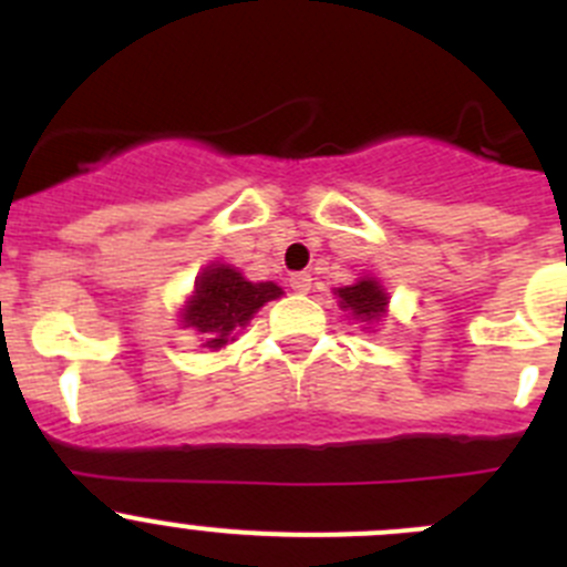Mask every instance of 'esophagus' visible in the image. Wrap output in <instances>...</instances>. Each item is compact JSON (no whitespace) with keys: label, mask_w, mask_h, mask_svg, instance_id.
I'll use <instances>...</instances> for the list:
<instances>
[{"label":"esophagus","mask_w":567,"mask_h":567,"mask_svg":"<svg viewBox=\"0 0 567 567\" xmlns=\"http://www.w3.org/2000/svg\"><path fill=\"white\" fill-rule=\"evenodd\" d=\"M290 288L296 290V293H307V290L312 288V277L310 274H290Z\"/></svg>","instance_id":"esophagus-1"}]
</instances>
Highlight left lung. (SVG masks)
Instances as JSON below:
<instances>
[{
  "mask_svg": "<svg viewBox=\"0 0 567 567\" xmlns=\"http://www.w3.org/2000/svg\"><path fill=\"white\" fill-rule=\"evenodd\" d=\"M337 305L342 312H348L353 320H362L364 329H373L375 323L386 318L390 307V293L375 277H359L353 285L334 288Z\"/></svg>",
  "mask_w": 567,
  "mask_h": 567,
  "instance_id": "obj_1",
  "label": "left lung"
}]
</instances>
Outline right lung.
I'll return each mask as SVG.
<instances>
[{
  "mask_svg": "<svg viewBox=\"0 0 567 567\" xmlns=\"http://www.w3.org/2000/svg\"><path fill=\"white\" fill-rule=\"evenodd\" d=\"M282 288L274 282H249L238 268L210 262L194 282L192 296L181 307V326L203 334V348L221 351L268 301L279 299Z\"/></svg>",
  "mask_w": 567,
  "mask_h": 567,
  "instance_id": "add662e5",
  "label": "right lung"
}]
</instances>
